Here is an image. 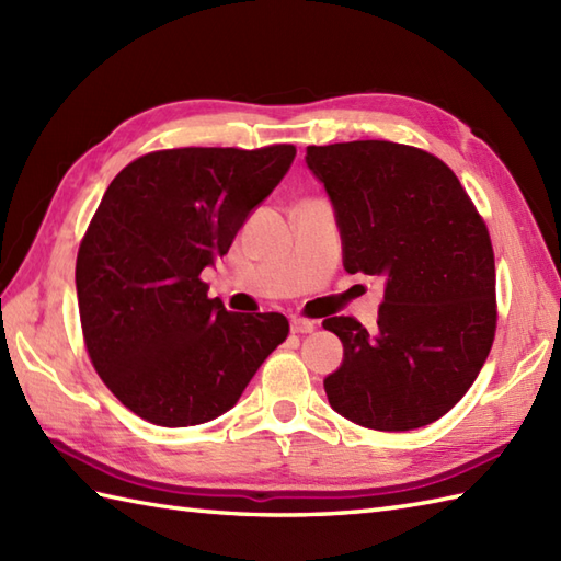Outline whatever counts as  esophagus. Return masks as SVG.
I'll return each instance as SVG.
<instances>
[{"label":"esophagus","mask_w":561,"mask_h":561,"mask_svg":"<svg viewBox=\"0 0 561 561\" xmlns=\"http://www.w3.org/2000/svg\"><path fill=\"white\" fill-rule=\"evenodd\" d=\"M291 330L299 332V335H306V332L316 330V323L308 318H291Z\"/></svg>","instance_id":"34e87169"}]
</instances>
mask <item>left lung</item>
Listing matches in <instances>:
<instances>
[{
  "label": "left lung",
  "instance_id": "left-lung-1",
  "mask_svg": "<svg viewBox=\"0 0 561 561\" xmlns=\"http://www.w3.org/2000/svg\"><path fill=\"white\" fill-rule=\"evenodd\" d=\"M342 233L344 270L383 274L378 328L323 320L344 359L323 383L332 410L376 432L436 422L478 378L496 332L486 224L448 165L383 139L308 147Z\"/></svg>",
  "mask_w": 561,
  "mask_h": 561
}]
</instances>
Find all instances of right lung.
Segmentation results:
<instances>
[{
    "instance_id": "1",
    "label": "right lung",
    "mask_w": 561,
    "mask_h": 561,
    "mask_svg": "<svg viewBox=\"0 0 561 561\" xmlns=\"http://www.w3.org/2000/svg\"><path fill=\"white\" fill-rule=\"evenodd\" d=\"M294 145L161 149L105 190L77 255L83 344L113 396L159 426L231 410L289 335L282 313H231L202 270L279 185Z\"/></svg>"
}]
</instances>
